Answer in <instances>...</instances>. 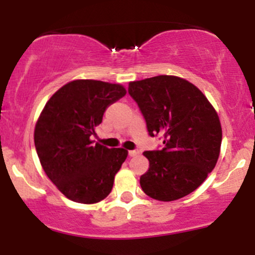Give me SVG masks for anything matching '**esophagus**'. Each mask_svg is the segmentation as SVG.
Wrapping results in <instances>:
<instances>
[{
    "label": "esophagus",
    "instance_id": "esophagus-1",
    "mask_svg": "<svg viewBox=\"0 0 255 255\" xmlns=\"http://www.w3.org/2000/svg\"><path fill=\"white\" fill-rule=\"evenodd\" d=\"M136 154H139V150H137V148H135V150L128 151V156L129 157H134V156H136Z\"/></svg>",
    "mask_w": 255,
    "mask_h": 255
}]
</instances>
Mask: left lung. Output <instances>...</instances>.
Returning <instances> with one entry per match:
<instances>
[{
    "mask_svg": "<svg viewBox=\"0 0 255 255\" xmlns=\"http://www.w3.org/2000/svg\"><path fill=\"white\" fill-rule=\"evenodd\" d=\"M128 93L148 135L163 139L160 150L144 152L150 168L140 176L142 191L160 201L191 194L218 160L222 127L216 110L198 87L172 75L133 81Z\"/></svg>",
    "mask_w": 255,
    "mask_h": 255,
    "instance_id": "obj_1",
    "label": "left lung"
}]
</instances>
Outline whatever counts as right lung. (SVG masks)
Instances as JSON below:
<instances>
[{
	"label": "right lung",
	"mask_w": 255,
	"mask_h": 255,
	"mask_svg": "<svg viewBox=\"0 0 255 255\" xmlns=\"http://www.w3.org/2000/svg\"><path fill=\"white\" fill-rule=\"evenodd\" d=\"M118 84L75 80L49 99L34 129V146L51 182L75 203L95 204L113 189L127 158L125 148L95 144L96 127L108 107L125 97Z\"/></svg>",
	"instance_id": "add662e5"
}]
</instances>
